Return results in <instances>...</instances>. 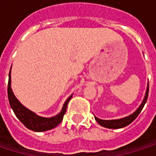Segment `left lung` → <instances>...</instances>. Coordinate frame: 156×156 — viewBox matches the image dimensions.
Masks as SVG:
<instances>
[{"mask_svg": "<svg viewBox=\"0 0 156 156\" xmlns=\"http://www.w3.org/2000/svg\"><path fill=\"white\" fill-rule=\"evenodd\" d=\"M148 91H149V83H147V87H146V91H145V95H144V98L141 103V105L138 107V108L136 109L133 114L126 116V117H123V118H119V119H111V120H103V119H100L97 116H95V119L97 120V122L104 126V127H107V128H111V129H118V128H122V127H125L126 126H128L129 124H131L136 117L137 115H139L142 109L144 108V104L146 103V100H147V98H148Z\"/></svg>", "mask_w": 156, "mask_h": 156, "instance_id": "left-lung-1", "label": "left lung"}]
</instances>
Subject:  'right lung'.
Wrapping results in <instances>:
<instances>
[{"instance_id":"right-lung-1","label":"right lung","mask_w":156,"mask_h":156,"mask_svg":"<svg viewBox=\"0 0 156 156\" xmlns=\"http://www.w3.org/2000/svg\"><path fill=\"white\" fill-rule=\"evenodd\" d=\"M11 71L12 67L9 73V82H8V98L9 103L12 109L13 110L17 118L30 130L35 131V132H44L50 130L54 127H56L63 119V116L66 113L67 106L70 98H72V95L68 98V99L65 101L61 111L51 117H44L38 115L34 112L30 111V109L25 108L15 97L12 89V78H11Z\"/></svg>"}]
</instances>
